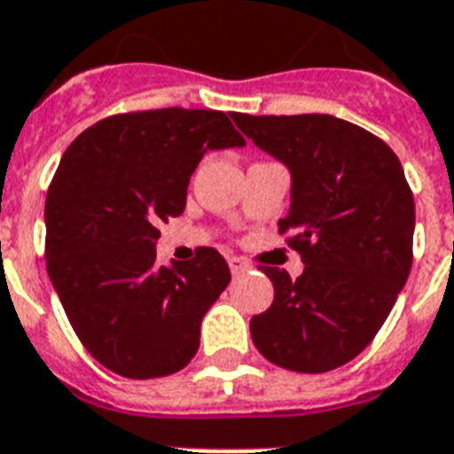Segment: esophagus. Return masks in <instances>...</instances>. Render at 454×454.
<instances>
[{"label":"esophagus","instance_id":"obj_1","mask_svg":"<svg viewBox=\"0 0 454 454\" xmlns=\"http://www.w3.org/2000/svg\"><path fill=\"white\" fill-rule=\"evenodd\" d=\"M228 265H231L233 275H242V272L249 270V263L245 259H239V256H228Z\"/></svg>","mask_w":454,"mask_h":454}]
</instances>
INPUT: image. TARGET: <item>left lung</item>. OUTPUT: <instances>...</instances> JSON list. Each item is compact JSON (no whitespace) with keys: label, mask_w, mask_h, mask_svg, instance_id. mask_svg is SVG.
<instances>
[{"label":"left lung","mask_w":454,"mask_h":454,"mask_svg":"<svg viewBox=\"0 0 454 454\" xmlns=\"http://www.w3.org/2000/svg\"><path fill=\"white\" fill-rule=\"evenodd\" d=\"M233 121L291 172L279 233L305 270H261L272 305L252 317L261 355L296 373H326L361 355L392 312L412 265L415 200L399 158L380 137L329 114Z\"/></svg>","instance_id":"1"}]
</instances>
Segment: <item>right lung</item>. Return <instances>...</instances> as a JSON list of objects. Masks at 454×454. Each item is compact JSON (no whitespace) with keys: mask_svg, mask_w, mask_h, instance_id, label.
I'll return each instance as SVG.
<instances>
[{"mask_svg":"<svg viewBox=\"0 0 454 454\" xmlns=\"http://www.w3.org/2000/svg\"><path fill=\"white\" fill-rule=\"evenodd\" d=\"M231 146L245 137L223 112L169 106L109 116L65 151L43 212L46 270L83 348L114 373L163 378L200 348L231 270L212 247L156 265V226L184 212L200 158Z\"/></svg>","mask_w":454,"mask_h":454,"instance_id":"right-lung-1","label":"right lung"}]
</instances>
